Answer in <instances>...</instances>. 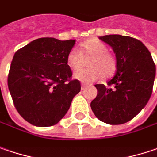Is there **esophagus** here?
I'll return each instance as SVG.
<instances>
[{
	"label": "esophagus",
	"instance_id": "obj_1",
	"mask_svg": "<svg viewBox=\"0 0 157 157\" xmlns=\"http://www.w3.org/2000/svg\"><path fill=\"white\" fill-rule=\"evenodd\" d=\"M86 88V86L85 84H81V90H85Z\"/></svg>",
	"mask_w": 157,
	"mask_h": 157
}]
</instances>
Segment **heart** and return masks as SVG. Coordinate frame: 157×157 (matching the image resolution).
I'll return each mask as SVG.
<instances>
[{
  "instance_id": "heart-1",
  "label": "heart",
  "mask_w": 157,
  "mask_h": 157,
  "mask_svg": "<svg viewBox=\"0 0 157 157\" xmlns=\"http://www.w3.org/2000/svg\"><path fill=\"white\" fill-rule=\"evenodd\" d=\"M107 46L98 39L93 38L80 45V51L71 48L67 54V64L74 71L82 68L85 58H90L87 65L89 69L78 71L74 78L85 83L96 81L101 76L109 78L116 72L117 60L112 54L107 51Z\"/></svg>"
}]
</instances>
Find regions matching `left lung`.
I'll use <instances>...</instances> for the list:
<instances>
[{
  "label": "left lung",
  "mask_w": 157,
  "mask_h": 157,
  "mask_svg": "<svg viewBox=\"0 0 157 157\" xmlns=\"http://www.w3.org/2000/svg\"><path fill=\"white\" fill-rule=\"evenodd\" d=\"M109 44L117 58L116 75L97 84V96L91 102L96 117L109 124H122L132 119L147 103L153 90L155 65L150 52L137 39L118 34L99 38Z\"/></svg>",
  "instance_id": "left-lung-1"
}]
</instances>
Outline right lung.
Instances as JSON below:
<instances>
[{
  "label": "right lung",
  "mask_w": 157,
  "mask_h": 157,
  "mask_svg": "<svg viewBox=\"0 0 157 157\" xmlns=\"http://www.w3.org/2000/svg\"><path fill=\"white\" fill-rule=\"evenodd\" d=\"M75 42L40 38L15 53L8 86L17 112L30 124L40 127L57 124L80 92V82L71 79L66 61Z\"/></svg>",
  "instance_id": "add662e5"
}]
</instances>
